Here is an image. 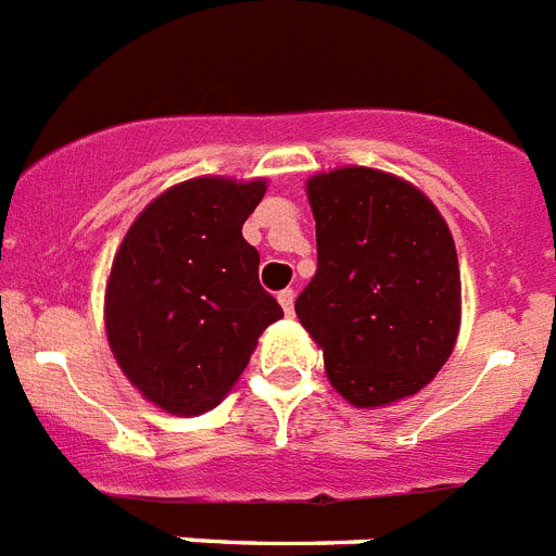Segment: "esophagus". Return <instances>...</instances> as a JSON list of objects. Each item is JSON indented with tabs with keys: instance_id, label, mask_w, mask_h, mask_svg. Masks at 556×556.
Returning a JSON list of instances; mask_svg holds the SVG:
<instances>
[{
	"instance_id": "obj_1",
	"label": "esophagus",
	"mask_w": 556,
	"mask_h": 556,
	"mask_svg": "<svg viewBox=\"0 0 556 556\" xmlns=\"http://www.w3.org/2000/svg\"><path fill=\"white\" fill-rule=\"evenodd\" d=\"M278 303H281V308L287 314L294 312V292L292 289H283V292H278Z\"/></svg>"
}]
</instances>
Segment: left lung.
Wrapping results in <instances>:
<instances>
[{
  "mask_svg": "<svg viewBox=\"0 0 556 556\" xmlns=\"http://www.w3.org/2000/svg\"><path fill=\"white\" fill-rule=\"evenodd\" d=\"M317 273L298 294L333 390L358 409L424 390L456 345L459 262L443 214L409 180L370 166L314 175Z\"/></svg>",
  "mask_w": 556,
  "mask_h": 556,
  "instance_id": "left-lung-1",
  "label": "left lung"
}]
</instances>
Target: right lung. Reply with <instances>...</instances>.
Listing matches in <instances>:
<instances>
[{"instance_id":"obj_1","label":"right lung","mask_w":556,"mask_h":556,"mask_svg":"<svg viewBox=\"0 0 556 556\" xmlns=\"http://www.w3.org/2000/svg\"><path fill=\"white\" fill-rule=\"evenodd\" d=\"M267 180L194 178L141 211L113 255L105 331L130 384L169 415H203L233 390L283 312L258 283L242 225Z\"/></svg>"}]
</instances>
